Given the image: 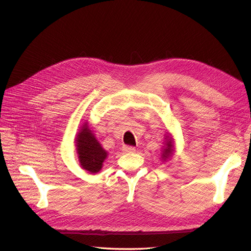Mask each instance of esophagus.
<instances>
[{"instance_id":"1","label":"esophagus","mask_w":251,"mask_h":251,"mask_svg":"<svg viewBox=\"0 0 251 251\" xmlns=\"http://www.w3.org/2000/svg\"><path fill=\"white\" fill-rule=\"evenodd\" d=\"M123 151H125V153H133V151H135V148L131 147V146H124Z\"/></svg>"}]
</instances>
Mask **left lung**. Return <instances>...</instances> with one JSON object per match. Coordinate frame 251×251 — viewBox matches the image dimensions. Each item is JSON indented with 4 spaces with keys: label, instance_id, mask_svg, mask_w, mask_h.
<instances>
[{
    "label": "left lung",
    "instance_id": "obj_1",
    "mask_svg": "<svg viewBox=\"0 0 251 251\" xmlns=\"http://www.w3.org/2000/svg\"><path fill=\"white\" fill-rule=\"evenodd\" d=\"M166 148L163 150V151H162V154H161V158H162V160H168V159H170L171 157H172V155H173V151H174V150H173V141H172V139L170 138L168 141H166Z\"/></svg>",
    "mask_w": 251,
    "mask_h": 251
}]
</instances>
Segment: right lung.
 <instances>
[{
  "instance_id": "obj_1",
  "label": "right lung",
  "mask_w": 251,
  "mask_h": 251,
  "mask_svg": "<svg viewBox=\"0 0 251 251\" xmlns=\"http://www.w3.org/2000/svg\"><path fill=\"white\" fill-rule=\"evenodd\" d=\"M75 141H76V151L81 168L91 174L100 172L108 154L95 138L87 123L81 126Z\"/></svg>"
}]
</instances>
